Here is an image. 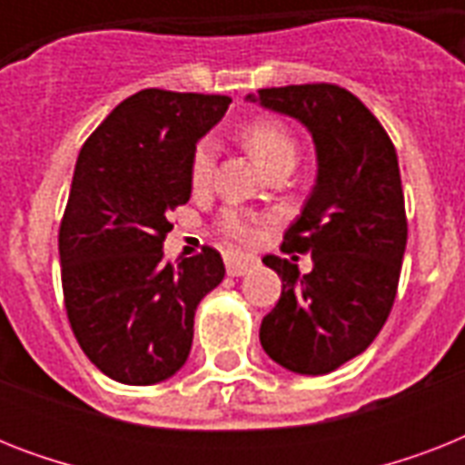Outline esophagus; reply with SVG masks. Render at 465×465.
Listing matches in <instances>:
<instances>
[{"instance_id":"esophagus-1","label":"esophagus","mask_w":465,"mask_h":465,"mask_svg":"<svg viewBox=\"0 0 465 465\" xmlns=\"http://www.w3.org/2000/svg\"><path fill=\"white\" fill-rule=\"evenodd\" d=\"M255 258H251V255H239V253H229L226 255V272L232 277H241L246 275V272H251V270L255 268Z\"/></svg>"}]
</instances>
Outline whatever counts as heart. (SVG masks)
I'll list each match as a JSON object with an SVG mask.
<instances>
[{
	"label": "heart",
	"mask_w": 465,
	"mask_h": 465,
	"mask_svg": "<svg viewBox=\"0 0 465 465\" xmlns=\"http://www.w3.org/2000/svg\"><path fill=\"white\" fill-rule=\"evenodd\" d=\"M243 142L253 159L261 163L265 171H272L277 166H294L299 154V142L290 127L282 120L262 118L255 120L243 130ZM214 163H217V144L214 140H203L195 147L193 163H190V181L195 188H207L214 175ZM219 229L236 241H248L253 236V222L248 214L239 210H224L219 217Z\"/></svg>",
	"instance_id": "1"
}]
</instances>
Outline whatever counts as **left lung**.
<instances>
[{
    "instance_id": "1",
    "label": "left lung",
    "mask_w": 465,
    "mask_h": 465,
    "mask_svg": "<svg viewBox=\"0 0 465 465\" xmlns=\"http://www.w3.org/2000/svg\"><path fill=\"white\" fill-rule=\"evenodd\" d=\"M246 101L299 120L318 161L316 185L282 241L284 253H311L313 270L299 275L287 258H262L282 294L262 318L261 345L294 374H328L374 342L396 299L408 243L396 147L335 84L261 89Z\"/></svg>"
}]
</instances>
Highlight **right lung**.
Masks as SVG:
<instances>
[{"mask_svg": "<svg viewBox=\"0 0 465 465\" xmlns=\"http://www.w3.org/2000/svg\"><path fill=\"white\" fill-rule=\"evenodd\" d=\"M229 96L137 91L84 142L60 224L64 309L113 381L152 386L185 364L197 304L224 280L214 248L163 261L168 212L190 200L197 140Z\"/></svg>", "mask_w": 465, "mask_h": 465, "instance_id": "add662e5", "label": "right lung"}]
</instances>
